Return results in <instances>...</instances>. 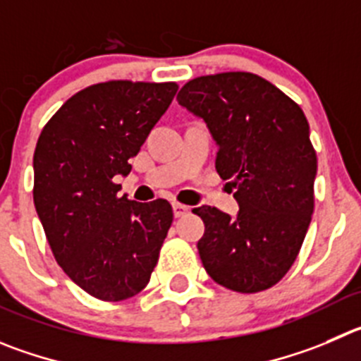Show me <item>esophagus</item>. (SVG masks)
<instances>
[{"label":"esophagus","mask_w":361,"mask_h":361,"mask_svg":"<svg viewBox=\"0 0 361 361\" xmlns=\"http://www.w3.org/2000/svg\"><path fill=\"white\" fill-rule=\"evenodd\" d=\"M171 207H173V216H175V218H180V216H184L188 211H190V207H188V205L178 204V202H173V204H171Z\"/></svg>","instance_id":"esophagus-1"}]
</instances>
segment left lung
Returning <instances> with one entry per match:
<instances>
[{"mask_svg": "<svg viewBox=\"0 0 361 361\" xmlns=\"http://www.w3.org/2000/svg\"><path fill=\"white\" fill-rule=\"evenodd\" d=\"M178 104L202 118L218 145L216 171L232 178L238 216L211 205L198 253L209 276L235 293H260L286 276L314 212L317 157L300 106L250 72L202 75Z\"/></svg>", "mask_w": 361, "mask_h": 361, "instance_id": "left-lung-1", "label": "left lung"}]
</instances>
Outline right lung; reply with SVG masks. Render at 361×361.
I'll use <instances>...</instances> for the list:
<instances>
[{
    "mask_svg": "<svg viewBox=\"0 0 361 361\" xmlns=\"http://www.w3.org/2000/svg\"><path fill=\"white\" fill-rule=\"evenodd\" d=\"M175 83L108 81L72 95L46 123L33 156V202L53 255L68 278L102 301L145 289L173 211L163 198L118 197Z\"/></svg>",
    "mask_w": 361,
    "mask_h": 361,
    "instance_id": "right-lung-1",
    "label": "right lung"
}]
</instances>
